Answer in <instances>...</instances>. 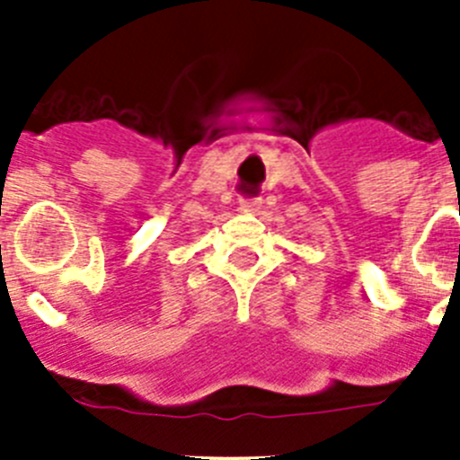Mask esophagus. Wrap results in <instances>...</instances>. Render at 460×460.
<instances>
[{"instance_id": "esophagus-1", "label": "esophagus", "mask_w": 460, "mask_h": 460, "mask_svg": "<svg viewBox=\"0 0 460 460\" xmlns=\"http://www.w3.org/2000/svg\"><path fill=\"white\" fill-rule=\"evenodd\" d=\"M242 207L249 211H258L262 207V200L260 198H249V200H242Z\"/></svg>"}]
</instances>
